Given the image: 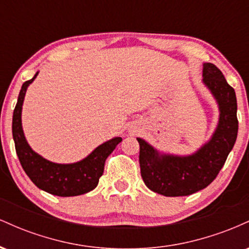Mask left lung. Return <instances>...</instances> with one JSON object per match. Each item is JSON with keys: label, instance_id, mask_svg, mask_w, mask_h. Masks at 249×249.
<instances>
[{"label": "left lung", "instance_id": "obj_1", "mask_svg": "<svg viewBox=\"0 0 249 249\" xmlns=\"http://www.w3.org/2000/svg\"><path fill=\"white\" fill-rule=\"evenodd\" d=\"M202 76L220 110L218 127L207 144L192 156L177 157L159 154L146 142L137 138L142 178L151 191L165 196H190L207 187L235 144L239 127L235 91L212 63L204 64Z\"/></svg>", "mask_w": 249, "mask_h": 249}]
</instances>
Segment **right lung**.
Instances as JSON below:
<instances>
[{"mask_svg":"<svg viewBox=\"0 0 249 249\" xmlns=\"http://www.w3.org/2000/svg\"><path fill=\"white\" fill-rule=\"evenodd\" d=\"M36 76L37 73L30 81L23 83L13 115V137L19 162L31 181L45 192L58 196H75L90 192L98 185L104 172L105 160L122 138L116 137L99 145L87 158L75 164H55L34 152L22 130L21 112L25 91Z\"/></svg>","mask_w":249,"mask_h":249,"instance_id":"right-lung-1","label":"right lung"}]
</instances>
